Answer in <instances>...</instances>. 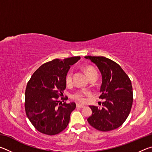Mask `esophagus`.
<instances>
[{
  "label": "esophagus",
  "mask_w": 152,
  "mask_h": 152,
  "mask_svg": "<svg viewBox=\"0 0 152 152\" xmlns=\"http://www.w3.org/2000/svg\"><path fill=\"white\" fill-rule=\"evenodd\" d=\"M76 107H77V108H80V109H82V108H84V105H82V104H76Z\"/></svg>",
  "instance_id": "esophagus-1"
}]
</instances>
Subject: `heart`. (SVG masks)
<instances>
[{"mask_svg": "<svg viewBox=\"0 0 152 152\" xmlns=\"http://www.w3.org/2000/svg\"><path fill=\"white\" fill-rule=\"evenodd\" d=\"M85 72L87 76L88 77V78H91L92 76H97V72L96 70H95L94 68H91V67H87L85 69ZM72 81V72H69L67 74L66 77V82L67 84H71ZM89 95L90 92L88 91H80L75 92V93H74L72 95V98L73 99L76 100V101L80 102H85L86 101V97L87 96H89Z\"/></svg>", "mask_w": 152, "mask_h": 152, "instance_id": "1", "label": "heart"}]
</instances>
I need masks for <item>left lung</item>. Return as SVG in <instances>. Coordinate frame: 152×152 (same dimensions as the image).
I'll use <instances>...</instances> for the list:
<instances>
[{
    "mask_svg": "<svg viewBox=\"0 0 152 152\" xmlns=\"http://www.w3.org/2000/svg\"><path fill=\"white\" fill-rule=\"evenodd\" d=\"M99 68L102 76L99 98L104 99L102 109L90 106L88 122L101 132L119 127L127 119L133 104V88L129 78L116 62L102 56H85Z\"/></svg>",
    "mask_w": 152,
    "mask_h": 152,
    "instance_id": "left-lung-1",
    "label": "left lung"
}]
</instances>
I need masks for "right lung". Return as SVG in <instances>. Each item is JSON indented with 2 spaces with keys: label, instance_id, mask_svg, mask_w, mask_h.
Wrapping results in <instances>:
<instances>
[{
  "label": "right lung",
  "instance_id": "1",
  "mask_svg": "<svg viewBox=\"0 0 152 152\" xmlns=\"http://www.w3.org/2000/svg\"><path fill=\"white\" fill-rule=\"evenodd\" d=\"M80 57L55 59L43 64L36 70L27 84L25 112L30 122L39 132L53 135L65 129L70 121L75 102L58 106V99L63 96L66 77L70 66Z\"/></svg>",
  "mask_w": 152,
  "mask_h": 152
}]
</instances>
